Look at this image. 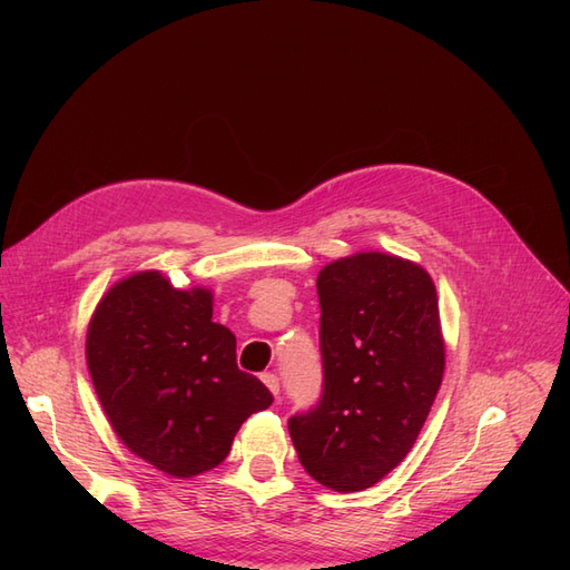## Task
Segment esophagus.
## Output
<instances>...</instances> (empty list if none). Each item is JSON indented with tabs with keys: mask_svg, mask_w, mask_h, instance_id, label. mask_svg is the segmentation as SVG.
Instances as JSON below:
<instances>
[{
	"mask_svg": "<svg viewBox=\"0 0 570 570\" xmlns=\"http://www.w3.org/2000/svg\"><path fill=\"white\" fill-rule=\"evenodd\" d=\"M262 381H264V385L273 392L275 400H278V396H281V381H278V375H275V373H264Z\"/></svg>",
	"mask_w": 570,
	"mask_h": 570,
	"instance_id": "1",
	"label": "esophagus"
}]
</instances>
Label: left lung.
<instances>
[{"mask_svg":"<svg viewBox=\"0 0 570 570\" xmlns=\"http://www.w3.org/2000/svg\"><path fill=\"white\" fill-rule=\"evenodd\" d=\"M323 394L287 421L304 471L373 488L411 452L444 373L438 292L406 258L361 252L318 273Z\"/></svg>","mask_w":570,"mask_h":570,"instance_id":"obj_1","label":"left lung"}]
</instances>
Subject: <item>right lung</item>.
Returning <instances> with one entry per match:
<instances>
[{"mask_svg": "<svg viewBox=\"0 0 570 570\" xmlns=\"http://www.w3.org/2000/svg\"><path fill=\"white\" fill-rule=\"evenodd\" d=\"M212 316L209 289L142 271L101 297L88 327V368L111 428L174 478L216 469L239 425L273 404L268 387L237 368L235 335Z\"/></svg>", "mask_w": 570, "mask_h": 570, "instance_id": "right-lung-1", "label": "right lung"}]
</instances>
